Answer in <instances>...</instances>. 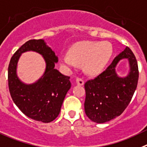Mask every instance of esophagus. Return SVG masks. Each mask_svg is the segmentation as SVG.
I'll return each instance as SVG.
<instances>
[{"instance_id": "obj_1", "label": "esophagus", "mask_w": 147, "mask_h": 147, "mask_svg": "<svg viewBox=\"0 0 147 147\" xmlns=\"http://www.w3.org/2000/svg\"><path fill=\"white\" fill-rule=\"evenodd\" d=\"M76 83L79 86H83L84 84V80L83 78H78L76 79Z\"/></svg>"}]
</instances>
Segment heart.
I'll return each instance as SVG.
<instances>
[{"instance_id":"1","label":"heart","mask_w":147,"mask_h":147,"mask_svg":"<svg viewBox=\"0 0 147 147\" xmlns=\"http://www.w3.org/2000/svg\"><path fill=\"white\" fill-rule=\"evenodd\" d=\"M113 53L109 42H78L69 50V53L62 54L60 62L67 69H76L83 64L84 70L90 75H99L106 67Z\"/></svg>"}]
</instances>
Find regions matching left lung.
Returning <instances> with one entry per match:
<instances>
[{
    "label": "left lung",
    "instance_id": "1",
    "mask_svg": "<svg viewBox=\"0 0 147 147\" xmlns=\"http://www.w3.org/2000/svg\"><path fill=\"white\" fill-rule=\"evenodd\" d=\"M124 58L129 61L130 72L122 78L116 74L115 67ZM138 75L136 56L127 47L104 72L86 82L84 109L88 119L96 123H105L120 116L131 101Z\"/></svg>",
    "mask_w": 147,
    "mask_h": 147
}]
</instances>
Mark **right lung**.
Instances as JSON below:
<instances>
[{"label":"right lung","instance_id":"add662e5","mask_svg":"<svg viewBox=\"0 0 147 147\" xmlns=\"http://www.w3.org/2000/svg\"><path fill=\"white\" fill-rule=\"evenodd\" d=\"M34 51L41 54L46 63L44 75L32 84L22 83L16 75L17 62L22 52ZM57 55L43 39H31L22 45L11 57L8 68L9 92L22 113L36 121L48 123L60 113L62 103L71 88L69 77L55 69Z\"/></svg>","mask_w":147,"mask_h":147}]
</instances>
